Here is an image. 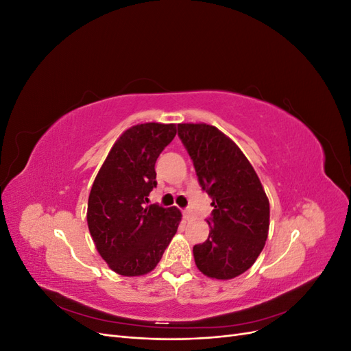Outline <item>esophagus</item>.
<instances>
[{"label":"esophagus","mask_w":351,"mask_h":351,"mask_svg":"<svg viewBox=\"0 0 351 351\" xmlns=\"http://www.w3.org/2000/svg\"><path fill=\"white\" fill-rule=\"evenodd\" d=\"M183 218L184 219L192 218V210H190V209H183Z\"/></svg>","instance_id":"34e87169"}]
</instances>
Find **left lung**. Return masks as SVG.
Here are the masks:
<instances>
[{"label": "left lung", "instance_id": "8db88e82", "mask_svg": "<svg viewBox=\"0 0 351 351\" xmlns=\"http://www.w3.org/2000/svg\"><path fill=\"white\" fill-rule=\"evenodd\" d=\"M178 137L212 199L208 240L193 247L200 272L231 280L261 254L269 230V200L239 146L209 124H178Z\"/></svg>", "mask_w": 351, "mask_h": 351}]
</instances>
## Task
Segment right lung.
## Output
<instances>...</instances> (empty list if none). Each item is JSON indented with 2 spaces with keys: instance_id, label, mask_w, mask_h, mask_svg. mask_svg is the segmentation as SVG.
Instances as JSON below:
<instances>
[{
  "instance_id": "add662e5",
  "label": "right lung",
  "mask_w": 351,
  "mask_h": 351,
  "mask_svg": "<svg viewBox=\"0 0 351 351\" xmlns=\"http://www.w3.org/2000/svg\"><path fill=\"white\" fill-rule=\"evenodd\" d=\"M176 124L146 123L125 130L95 178L88 226L102 259L124 277L151 272L177 232L182 212L149 205L155 162L176 136Z\"/></svg>"
}]
</instances>
